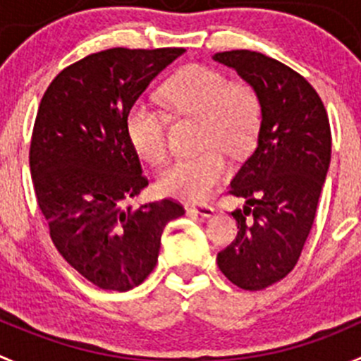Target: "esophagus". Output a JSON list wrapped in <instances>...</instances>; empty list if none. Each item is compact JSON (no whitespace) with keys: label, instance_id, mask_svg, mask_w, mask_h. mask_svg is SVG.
Returning a JSON list of instances; mask_svg holds the SVG:
<instances>
[{"label":"esophagus","instance_id":"1","mask_svg":"<svg viewBox=\"0 0 361 361\" xmlns=\"http://www.w3.org/2000/svg\"><path fill=\"white\" fill-rule=\"evenodd\" d=\"M185 209H187V213H194V215L201 216H212L215 213V209L208 204H185Z\"/></svg>","mask_w":361,"mask_h":361}]
</instances>
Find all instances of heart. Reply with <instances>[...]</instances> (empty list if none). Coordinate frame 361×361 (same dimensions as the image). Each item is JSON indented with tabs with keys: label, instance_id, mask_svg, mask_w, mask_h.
<instances>
[{
	"label": "heart",
	"instance_id": "obj_1",
	"mask_svg": "<svg viewBox=\"0 0 361 361\" xmlns=\"http://www.w3.org/2000/svg\"><path fill=\"white\" fill-rule=\"evenodd\" d=\"M164 107L174 116L199 118L195 155L178 159L159 180L164 195L202 202L229 176L226 155L243 157L254 149L262 125V102L248 82H231L220 70L190 65L160 87ZM125 132L134 152L152 166L169 159V118L153 104L135 100L125 114Z\"/></svg>",
	"mask_w": 361,
	"mask_h": 361
}]
</instances>
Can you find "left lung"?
<instances>
[{
  "label": "left lung",
  "instance_id": "8db88e82",
  "mask_svg": "<svg viewBox=\"0 0 361 361\" xmlns=\"http://www.w3.org/2000/svg\"><path fill=\"white\" fill-rule=\"evenodd\" d=\"M213 58L236 70L262 102L257 146L229 188L248 206L233 212L236 240L216 255L234 286L259 291L282 281L302 255L330 167V120L312 84L291 66L245 49Z\"/></svg>",
  "mask_w": 361,
  "mask_h": 361
}]
</instances>
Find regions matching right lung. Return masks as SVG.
<instances>
[{
  "label": "right lung",
  "mask_w": 361,
  "mask_h": 361,
  "mask_svg": "<svg viewBox=\"0 0 361 361\" xmlns=\"http://www.w3.org/2000/svg\"><path fill=\"white\" fill-rule=\"evenodd\" d=\"M185 49L114 47L63 68L42 97L30 169L51 240L65 261L106 291L145 282L164 227L185 213L174 199L127 206L148 187L125 114Z\"/></svg>",
  "instance_id": "add662e5"
}]
</instances>
